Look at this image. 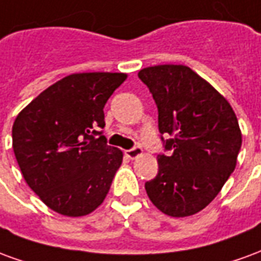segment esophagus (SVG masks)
Masks as SVG:
<instances>
[{"label": "esophagus", "instance_id": "esophagus-1", "mask_svg": "<svg viewBox=\"0 0 261 261\" xmlns=\"http://www.w3.org/2000/svg\"><path fill=\"white\" fill-rule=\"evenodd\" d=\"M142 155V148L136 147V148H131V149H127L125 151V156L130 159H136L138 156H141Z\"/></svg>", "mask_w": 261, "mask_h": 261}]
</instances>
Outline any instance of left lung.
I'll list each match as a JSON object with an SVG mask.
<instances>
[{
  "label": "left lung",
  "instance_id": "8db88e82",
  "mask_svg": "<svg viewBox=\"0 0 261 261\" xmlns=\"http://www.w3.org/2000/svg\"><path fill=\"white\" fill-rule=\"evenodd\" d=\"M158 106L169 155H158V175L145 183L155 207L169 217L200 213L235 170L242 133L229 102L210 82L181 64L140 69Z\"/></svg>",
  "mask_w": 261,
  "mask_h": 261
}]
</instances>
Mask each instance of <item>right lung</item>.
<instances>
[{
	"label": "right lung",
	"instance_id": "right-lung-1",
	"mask_svg": "<svg viewBox=\"0 0 261 261\" xmlns=\"http://www.w3.org/2000/svg\"><path fill=\"white\" fill-rule=\"evenodd\" d=\"M125 80L124 72L67 75L16 116L15 158L28 186L56 213L84 217L108 196L123 152L91 134H100L103 108Z\"/></svg>",
	"mask_w": 261,
	"mask_h": 261
}]
</instances>
